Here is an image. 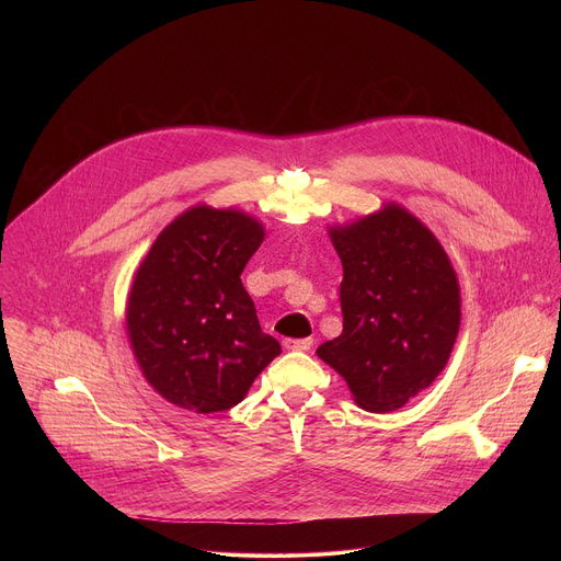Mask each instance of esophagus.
<instances>
[{"mask_svg":"<svg viewBox=\"0 0 561 561\" xmlns=\"http://www.w3.org/2000/svg\"><path fill=\"white\" fill-rule=\"evenodd\" d=\"M282 346H284L286 351H310L312 337H301V340H290V337H286V340L282 342Z\"/></svg>","mask_w":561,"mask_h":561,"instance_id":"esophagus-1","label":"esophagus"}]
</instances>
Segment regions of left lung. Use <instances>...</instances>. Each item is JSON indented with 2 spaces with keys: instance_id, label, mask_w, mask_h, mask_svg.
Listing matches in <instances>:
<instances>
[{
  "instance_id": "8db88e82",
  "label": "left lung",
  "mask_w": 561,
  "mask_h": 561,
  "mask_svg": "<svg viewBox=\"0 0 561 561\" xmlns=\"http://www.w3.org/2000/svg\"><path fill=\"white\" fill-rule=\"evenodd\" d=\"M329 234L344 266V331L317 357L359 409H402L448 364L461 322L457 273L433 230L394 202Z\"/></svg>"
}]
</instances>
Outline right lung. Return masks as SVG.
<instances>
[{"instance_id":"right-lung-1","label":"right lung","mask_w":561,"mask_h":561,"mask_svg":"<svg viewBox=\"0 0 561 561\" xmlns=\"http://www.w3.org/2000/svg\"><path fill=\"white\" fill-rule=\"evenodd\" d=\"M262 242L260 219L208 204L157 234L128 293L126 333L167 402L202 415L228 411L282 353L239 279Z\"/></svg>"}]
</instances>
